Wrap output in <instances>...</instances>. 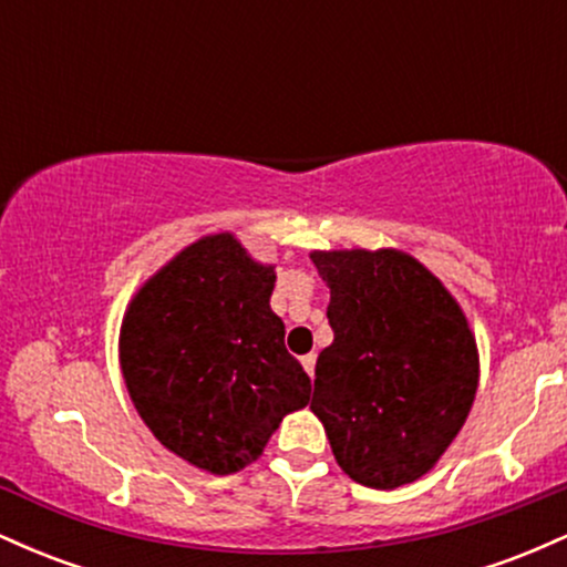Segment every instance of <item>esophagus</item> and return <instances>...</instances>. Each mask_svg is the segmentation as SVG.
<instances>
[{"instance_id": "34e87169", "label": "esophagus", "mask_w": 567, "mask_h": 567, "mask_svg": "<svg viewBox=\"0 0 567 567\" xmlns=\"http://www.w3.org/2000/svg\"><path fill=\"white\" fill-rule=\"evenodd\" d=\"M301 365H303V370L306 373L311 375V379H315V365H317V354H306V357H301Z\"/></svg>"}]
</instances>
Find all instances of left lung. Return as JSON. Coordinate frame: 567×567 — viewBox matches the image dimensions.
<instances>
[{"instance_id": "8db88e82", "label": "left lung", "mask_w": 567, "mask_h": 567, "mask_svg": "<svg viewBox=\"0 0 567 567\" xmlns=\"http://www.w3.org/2000/svg\"><path fill=\"white\" fill-rule=\"evenodd\" d=\"M333 343L311 410L354 483L392 491L432 470L470 415L480 381L464 311L402 250H315Z\"/></svg>"}]
</instances>
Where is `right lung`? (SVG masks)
I'll list each match as a JSON object with an SVG mask.
<instances>
[{"label": "right lung", "instance_id": "obj_1", "mask_svg": "<svg viewBox=\"0 0 567 567\" xmlns=\"http://www.w3.org/2000/svg\"><path fill=\"white\" fill-rule=\"evenodd\" d=\"M275 279V266L252 261L234 234H210L127 306L120 365L130 400L154 437L197 470H245L279 421L309 402V375L269 306Z\"/></svg>", "mask_w": 567, "mask_h": 567}]
</instances>
